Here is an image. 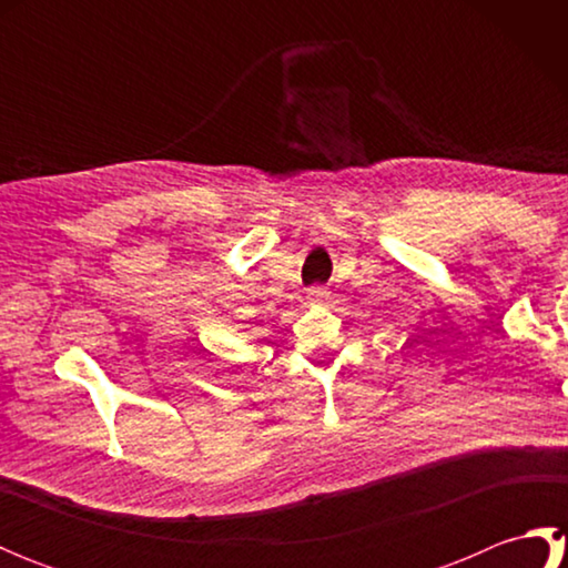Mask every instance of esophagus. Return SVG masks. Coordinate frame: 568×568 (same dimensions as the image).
<instances>
[{
    "instance_id": "34e87169",
    "label": "esophagus",
    "mask_w": 568,
    "mask_h": 568,
    "mask_svg": "<svg viewBox=\"0 0 568 568\" xmlns=\"http://www.w3.org/2000/svg\"><path fill=\"white\" fill-rule=\"evenodd\" d=\"M327 300H329V291L324 285H315L307 291V303H312V305H322V303H327Z\"/></svg>"
}]
</instances>
